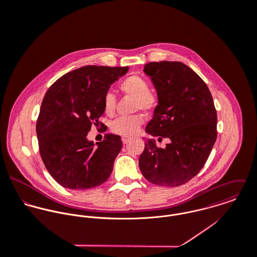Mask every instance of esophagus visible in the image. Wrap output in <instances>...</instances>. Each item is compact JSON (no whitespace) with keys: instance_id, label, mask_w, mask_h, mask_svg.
I'll use <instances>...</instances> for the list:
<instances>
[{"instance_id":"34e87169","label":"esophagus","mask_w":257,"mask_h":257,"mask_svg":"<svg viewBox=\"0 0 257 257\" xmlns=\"http://www.w3.org/2000/svg\"><path fill=\"white\" fill-rule=\"evenodd\" d=\"M130 141H131L130 138H125V137H122V138H121V142H122L123 145H126Z\"/></svg>"}]
</instances>
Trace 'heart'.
Segmentation results:
<instances>
[{
	"mask_svg": "<svg viewBox=\"0 0 257 257\" xmlns=\"http://www.w3.org/2000/svg\"><path fill=\"white\" fill-rule=\"evenodd\" d=\"M119 90L135 98L134 110L149 112L157 105L156 96L149 91V84L141 75H131L122 80L118 85ZM115 109V97L112 93H107L104 97V110L107 114H112ZM144 122L141 115L122 116L114 119L111 124V131L121 137H132L138 133Z\"/></svg>",
	"mask_w": 257,
	"mask_h": 257,
	"instance_id": "obj_1",
	"label": "heart"
}]
</instances>
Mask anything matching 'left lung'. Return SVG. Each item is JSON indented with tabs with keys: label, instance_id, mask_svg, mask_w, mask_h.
I'll list each match as a JSON object with an SVG mask.
<instances>
[{
	"label": "left lung",
	"instance_id": "1",
	"mask_svg": "<svg viewBox=\"0 0 257 257\" xmlns=\"http://www.w3.org/2000/svg\"><path fill=\"white\" fill-rule=\"evenodd\" d=\"M144 72L158 98L146 132L170 143L159 148L155 140H147L140 156V169L151 183L180 186L200 172L216 143L213 97L201 77L182 62H149Z\"/></svg>",
	"mask_w": 257,
	"mask_h": 257
}]
</instances>
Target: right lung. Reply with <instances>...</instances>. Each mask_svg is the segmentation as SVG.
<instances>
[{
    "label": "right lung",
    "mask_w": 257,
    "mask_h": 257,
    "mask_svg": "<svg viewBox=\"0 0 257 257\" xmlns=\"http://www.w3.org/2000/svg\"><path fill=\"white\" fill-rule=\"evenodd\" d=\"M128 67L88 65L63 75L47 90L37 118L42 161L64 188L85 190L107 181L122 143L106 135L101 143L87 139L104 113V97Z\"/></svg>",
    "instance_id": "right-lung-1"
}]
</instances>
